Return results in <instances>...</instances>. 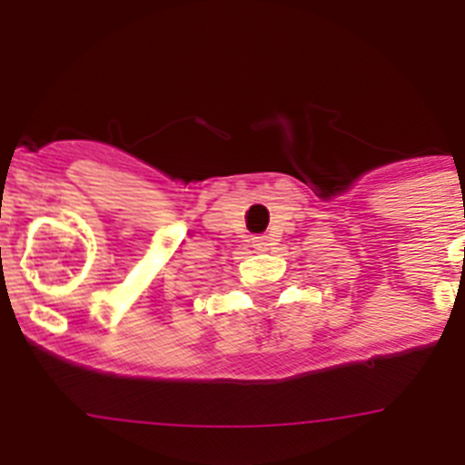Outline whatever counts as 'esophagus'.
I'll return each instance as SVG.
<instances>
[{
	"instance_id": "obj_1",
	"label": "esophagus",
	"mask_w": 465,
	"mask_h": 465,
	"mask_svg": "<svg viewBox=\"0 0 465 465\" xmlns=\"http://www.w3.org/2000/svg\"><path fill=\"white\" fill-rule=\"evenodd\" d=\"M252 242H254V247L259 252H265V250H268V245H270L268 236H254V238H252Z\"/></svg>"
}]
</instances>
